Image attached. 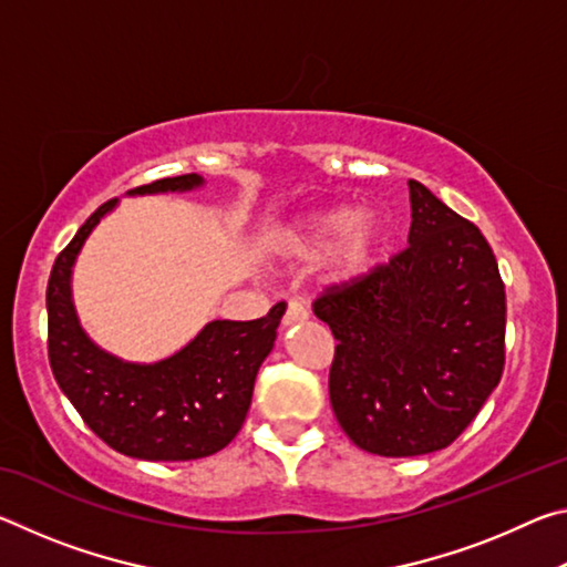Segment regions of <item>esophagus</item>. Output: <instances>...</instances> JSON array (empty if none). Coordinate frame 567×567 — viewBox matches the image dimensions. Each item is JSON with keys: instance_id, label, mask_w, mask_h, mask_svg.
<instances>
[{"instance_id": "1", "label": "esophagus", "mask_w": 567, "mask_h": 567, "mask_svg": "<svg viewBox=\"0 0 567 567\" xmlns=\"http://www.w3.org/2000/svg\"><path fill=\"white\" fill-rule=\"evenodd\" d=\"M307 307L300 302V300H290L285 307V315H282V322L290 328V324H297V322H305L307 320Z\"/></svg>"}]
</instances>
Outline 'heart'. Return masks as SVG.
Wrapping results in <instances>:
<instances>
[{"label": "heart", "instance_id": "b5f03b06", "mask_svg": "<svg viewBox=\"0 0 567 567\" xmlns=\"http://www.w3.org/2000/svg\"><path fill=\"white\" fill-rule=\"evenodd\" d=\"M382 235L385 229L375 215L354 217L352 209L338 207L287 227L280 235V247L300 262H312L330 252V277L334 282H350L370 270Z\"/></svg>", "mask_w": 567, "mask_h": 567}]
</instances>
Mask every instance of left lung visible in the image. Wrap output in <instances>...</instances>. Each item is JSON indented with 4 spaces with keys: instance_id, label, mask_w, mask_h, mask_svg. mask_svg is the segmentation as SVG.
<instances>
[{
    "instance_id": "left-lung-1",
    "label": "left lung",
    "mask_w": 567,
    "mask_h": 567,
    "mask_svg": "<svg viewBox=\"0 0 567 567\" xmlns=\"http://www.w3.org/2000/svg\"><path fill=\"white\" fill-rule=\"evenodd\" d=\"M408 185L410 245L312 305L338 340L334 417L354 445L382 457L447 447L505 364V285L491 245L425 185Z\"/></svg>"
}]
</instances>
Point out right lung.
Returning a JSON list of instances; mask_svg holds the SVG:
<instances>
[{
  "instance_id": "add662e5",
  "label": "right lung",
  "mask_w": 567,
  "mask_h": 567,
  "mask_svg": "<svg viewBox=\"0 0 567 567\" xmlns=\"http://www.w3.org/2000/svg\"><path fill=\"white\" fill-rule=\"evenodd\" d=\"M195 175L165 177L130 195L189 192ZM117 207L104 203L54 260L47 285L50 364L56 385L87 427L112 450L137 460H197L233 443L252 402L255 378L270 354L285 302L260 320H213L179 352L140 364L114 358L82 330L72 302V267L84 239Z\"/></svg>"
}]
</instances>
